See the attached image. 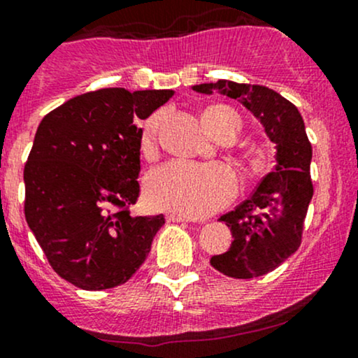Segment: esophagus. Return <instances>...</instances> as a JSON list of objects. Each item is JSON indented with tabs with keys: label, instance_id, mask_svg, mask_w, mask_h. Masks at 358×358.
<instances>
[{
	"label": "esophagus",
	"instance_id": "34e87169",
	"mask_svg": "<svg viewBox=\"0 0 358 358\" xmlns=\"http://www.w3.org/2000/svg\"><path fill=\"white\" fill-rule=\"evenodd\" d=\"M169 222H193V218L187 217V215H178V213H169L167 215Z\"/></svg>",
	"mask_w": 358,
	"mask_h": 358
}]
</instances>
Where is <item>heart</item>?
<instances>
[{"label":"heart","mask_w":358,"mask_h":358,"mask_svg":"<svg viewBox=\"0 0 358 358\" xmlns=\"http://www.w3.org/2000/svg\"><path fill=\"white\" fill-rule=\"evenodd\" d=\"M165 113L159 110L143 126L141 145L145 150L155 143L157 133L164 122ZM203 124L217 136L225 124L241 128V119L225 106L210 107L203 113ZM237 191L234 172L224 165H191L184 162H169L160 165L148 174L145 182V196L150 206L167 210L187 217H203L227 205Z\"/></svg>","instance_id":"1"}]
</instances>
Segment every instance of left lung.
Wrapping results in <instances>:
<instances>
[{"label": "left lung", "instance_id": "obj_1", "mask_svg": "<svg viewBox=\"0 0 358 358\" xmlns=\"http://www.w3.org/2000/svg\"><path fill=\"white\" fill-rule=\"evenodd\" d=\"M193 90L205 95L218 92L237 99L275 143V169L263 178L251 198L220 217V222L230 227L232 245L210 259L215 270L230 278L266 275L299 249L313 199V147L303 119L294 103L263 85L218 80L194 85Z\"/></svg>", "mask_w": 358, "mask_h": 358}]
</instances>
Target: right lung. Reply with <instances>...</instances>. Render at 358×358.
Returning <instances> with one entry per match:
<instances>
[{
    "mask_svg": "<svg viewBox=\"0 0 358 358\" xmlns=\"http://www.w3.org/2000/svg\"><path fill=\"white\" fill-rule=\"evenodd\" d=\"M174 90L102 88L41 121L24 169L25 218L61 278L83 290L126 283L147 259L164 215L131 217L140 196L141 128Z\"/></svg>",
    "mask_w": 358,
    "mask_h": 358,
    "instance_id": "add662e5",
    "label": "right lung"
}]
</instances>
